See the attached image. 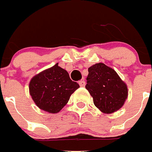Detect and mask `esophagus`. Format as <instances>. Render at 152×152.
<instances>
[{
    "label": "esophagus",
    "instance_id": "obj_1",
    "mask_svg": "<svg viewBox=\"0 0 152 152\" xmlns=\"http://www.w3.org/2000/svg\"><path fill=\"white\" fill-rule=\"evenodd\" d=\"M78 84H79V86H81V87H85V86H86V82H85L84 80H82V81H80V82H78Z\"/></svg>",
    "mask_w": 152,
    "mask_h": 152
}]
</instances>
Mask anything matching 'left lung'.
<instances>
[{"label":"left lung","mask_w":152,"mask_h":152,"mask_svg":"<svg viewBox=\"0 0 152 152\" xmlns=\"http://www.w3.org/2000/svg\"><path fill=\"white\" fill-rule=\"evenodd\" d=\"M86 88L95 106L104 114H111L124 105L128 88L116 71L102 63L88 68Z\"/></svg>","instance_id":"obj_1"}]
</instances>
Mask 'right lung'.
Masks as SVG:
<instances>
[{"instance_id": "add662e5", "label": "right lung", "mask_w": 152, "mask_h": 152, "mask_svg": "<svg viewBox=\"0 0 152 152\" xmlns=\"http://www.w3.org/2000/svg\"><path fill=\"white\" fill-rule=\"evenodd\" d=\"M78 88L79 85L71 81L68 72L58 64L34 75L29 83L30 94L35 104L52 114L59 112Z\"/></svg>"}]
</instances>
